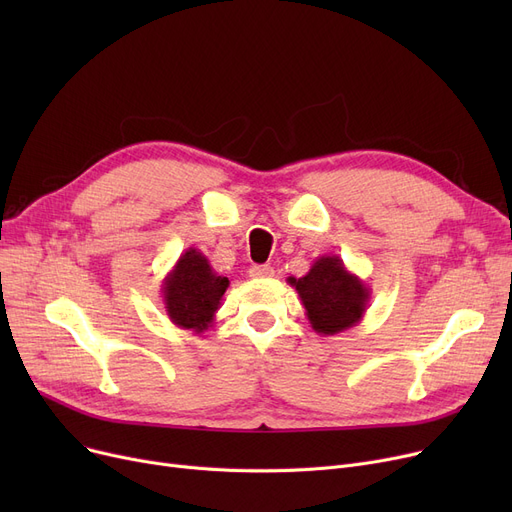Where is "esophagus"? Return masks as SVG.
I'll list each match as a JSON object with an SVG mask.
<instances>
[{
    "label": "esophagus",
    "instance_id": "esophagus-1",
    "mask_svg": "<svg viewBox=\"0 0 512 512\" xmlns=\"http://www.w3.org/2000/svg\"><path fill=\"white\" fill-rule=\"evenodd\" d=\"M249 276L251 278H272L274 276V267L272 265H251Z\"/></svg>",
    "mask_w": 512,
    "mask_h": 512
}]
</instances>
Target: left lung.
Returning a JSON list of instances; mask_svg holds the SVG:
<instances>
[{
	"label": "left lung",
	"mask_w": 512,
	"mask_h": 512,
	"mask_svg": "<svg viewBox=\"0 0 512 512\" xmlns=\"http://www.w3.org/2000/svg\"><path fill=\"white\" fill-rule=\"evenodd\" d=\"M299 292L311 328L321 336H334L363 319L371 288L346 270L338 255H321L303 278H288Z\"/></svg>",
	"instance_id": "left-lung-1"
}]
</instances>
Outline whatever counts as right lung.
<instances>
[{
    "mask_svg": "<svg viewBox=\"0 0 512 512\" xmlns=\"http://www.w3.org/2000/svg\"><path fill=\"white\" fill-rule=\"evenodd\" d=\"M228 286L199 249L188 247L161 282V299L174 326L201 334L213 324Z\"/></svg>",
    "mask_w": 512,
    "mask_h": 512,
    "instance_id": "right-lung-1",
    "label": "right lung"
}]
</instances>
